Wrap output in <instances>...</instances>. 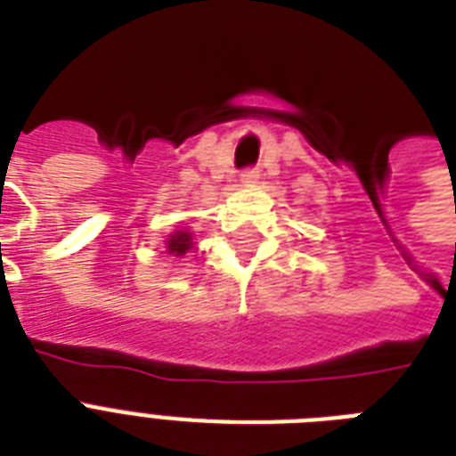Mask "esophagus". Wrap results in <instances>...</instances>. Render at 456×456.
I'll list each match as a JSON object with an SVG mask.
<instances>
[{
    "label": "esophagus",
    "instance_id": "esophagus-1",
    "mask_svg": "<svg viewBox=\"0 0 456 456\" xmlns=\"http://www.w3.org/2000/svg\"><path fill=\"white\" fill-rule=\"evenodd\" d=\"M257 177H260V170H257V167H246V170L241 172V184H256Z\"/></svg>",
    "mask_w": 456,
    "mask_h": 456
}]
</instances>
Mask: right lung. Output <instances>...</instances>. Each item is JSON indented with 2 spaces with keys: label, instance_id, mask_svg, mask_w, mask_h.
<instances>
[{
  "label": "right lung",
  "instance_id": "obj_1",
  "mask_svg": "<svg viewBox=\"0 0 456 456\" xmlns=\"http://www.w3.org/2000/svg\"><path fill=\"white\" fill-rule=\"evenodd\" d=\"M165 243H167V253L170 256H186V250L193 248V236L191 232L179 229V232H172Z\"/></svg>",
  "mask_w": 456,
  "mask_h": 456
}]
</instances>
